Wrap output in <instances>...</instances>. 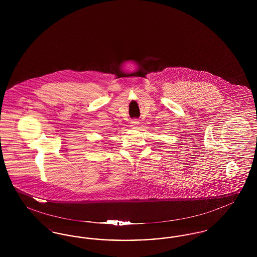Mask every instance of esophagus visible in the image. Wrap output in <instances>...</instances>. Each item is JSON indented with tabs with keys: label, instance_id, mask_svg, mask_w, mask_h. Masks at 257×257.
<instances>
[{
	"label": "esophagus",
	"instance_id": "34e87169",
	"mask_svg": "<svg viewBox=\"0 0 257 257\" xmlns=\"http://www.w3.org/2000/svg\"><path fill=\"white\" fill-rule=\"evenodd\" d=\"M139 120H137V119H133L132 121H131V126L133 127V128H137L138 127V125H139Z\"/></svg>",
	"mask_w": 257,
	"mask_h": 257
}]
</instances>
